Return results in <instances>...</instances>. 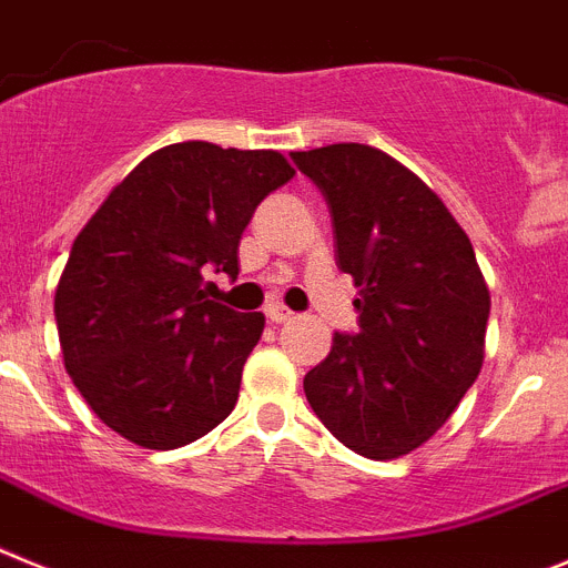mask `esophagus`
<instances>
[{"label":"esophagus","instance_id":"34e87169","mask_svg":"<svg viewBox=\"0 0 568 568\" xmlns=\"http://www.w3.org/2000/svg\"><path fill=\"white\" fill-rule=\"evenodd\" d=\"M265 316H268L272 322H288V320H294V311L285 308L283 303H272L268 308H265Z\"/></svg>","mask_w":568,"mask_h":568}]
</instances>
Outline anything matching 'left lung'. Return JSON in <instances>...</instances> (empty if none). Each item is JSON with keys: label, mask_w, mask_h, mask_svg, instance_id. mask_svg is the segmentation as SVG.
Returning <instances> with one entry per match:
<instances>
[{"label": "left lung", "mask_w": 568, "mask_h": 568, "mask_svg": "<svg viewBox=\"0 0 568 568\" xmlns=\"http://www.w3.org/2000/svg\"><path fill=\"white\" fill-rule=\"evenodd\" d=\"M334 223L336 265L359 288L356 334L305 373L308 405L345 447L390 462L453 416L484 362L489 291L464 229L387 152H291Z\"/></svg>", "instance_id": "1"}]
</instances>
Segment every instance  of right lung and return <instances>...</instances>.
I'll use <instances>...</instances> for the list:
<instances>
[{"mask_svg": "<svg viewBox=\"0 0 568 568\" xmlns=\"http://www.w3.org/2000/svg\"><path fill=\"white\" fill-rule=\"evenodd\" d=\"M291 178L274 150L163 146L79 232L55 288L61 354L119 436L175 449L234 410L265 316L206 300L203 272L237 277L240 234Z\"/></svg>", "mask_w": 568, "mask_h": 568, "instance_id": "1", "label": "right lung"}]
</instances>
